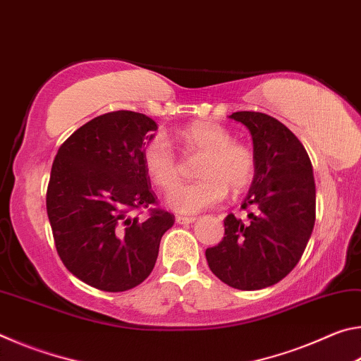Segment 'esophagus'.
I'll use <instances>...</instances> for the list:
<instances>
[{"instance_id":"1","label":"esophagus","mask_w":361,"mask_h":361,"mask_svg":"<svg viewBox=\"0 0 361 361\" xmlns=\"http://www.w3.org/2000/svg\"><path fill=\"white\" fill-rule=\"evenodd\" d=\"M175 219H176V223H178V224H189V223L195 221L194 216H181V215H178Z\"/></svg>"}]
</instances>
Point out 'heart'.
<instances>
[{"mask_svg":"<svg viewBox=\"0 0 361 361\" xmlns=\"http://www.w3.org/2000/svg\"><path fill=\"white\" fill-rule=\"evenodd\" d=\"M178 142L191 154L202 156L199 181L176 186L167 204L181 215H194L216 205L226 192L240 194L256 176V156L248 145L235 142L232 133L216 122H194L178 132ZM143 167L152 183L169 191L180 178L178 156L164 135L151 137L142 151Z\"/></svg>","mask_w":361,"mask_h":361,"instance_id":"b5f03b06","label":"heart"}]
</instances>
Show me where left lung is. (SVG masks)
<instances>
[{"mask_svg":"<svg viewBox=\"0 0 361 361\" xmlns=\"http://www.w3.org/2000/svg\"><path fill=\"white\" fill-rule=\"evenodd\" d=\"M231 118L253 137L256 176L242 209L254 212L245 223L229 213L205 258L221 282L253 291L280 282L301 259L315 224V181L307 151L282 122L256 111Z\"/></svg>","mask_w":361,"mask_h":361,"instance_id":"8db88e82","label":"left lung"}]
</instances>
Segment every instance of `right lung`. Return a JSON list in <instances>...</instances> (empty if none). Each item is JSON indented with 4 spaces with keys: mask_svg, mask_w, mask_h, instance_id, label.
<instances>
[{
    "mask_svg": "<svg viewBox=\"0 0 361 361\" xmlns=\"http://www.w3.org/2000/svg\"><path fill=\"white\" fill-rule=\"evenodd\" d=\"M157 124L146 114L111 111L65 140L54 159L46 209L65 267L97 290H130L149 276L164 232L142 151ZM146 208L149 218L133 213Z\"/></svg>",
    "mask_w": 361,
    "mask_h": 361,
    "instance_id": "right-lung-1",
    "label": "right lung"
}]
</instances>
